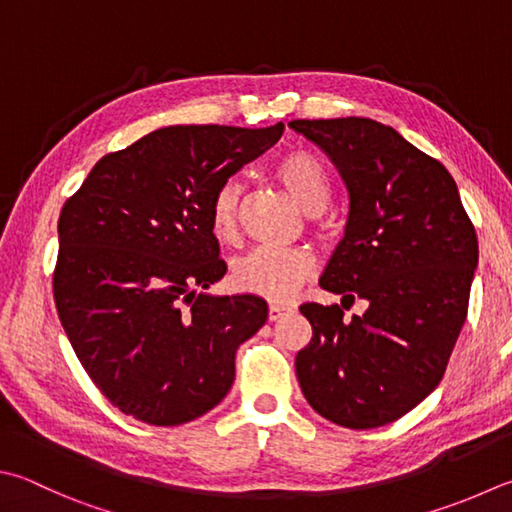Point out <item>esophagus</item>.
Listing matches in <instances>:
<instances>
[{
	"label": "esophagus",
	"mask_w": 512,
	"mask_h": 512,
	"mask_svg": "<svg viewBox=\"0 0 512 512\" xmlns=\"http://www.w3.org/2000/svg\"><path fill=\"white\" fill-rule=\"evenodd\" d=\"M287 312H289V307L272 303V305H269V321H278V318H281Z\"/></svg>",
	"instance_id": "obj_1"
}]
</instances>
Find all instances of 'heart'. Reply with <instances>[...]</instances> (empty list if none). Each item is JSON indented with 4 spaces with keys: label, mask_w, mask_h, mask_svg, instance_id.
Returning a JSON list of instances; mask_svg holds the SVG:
<instances>
[{
    "label": "heart",
    "mask_w": 512,
    "mask_h": 512,
    "mask_svg": "<svg viewBox=\"0 0 512 512\" xmlns=\"http://www.w3.org/2000/svg\"><path fill=\"white\" fill-rule=\"evenodd\" d=\"M272 176L305 214L316 216L330 205L332 180L325 165L307 151H289L278 158ZM243 185L227 178L216 187L209 202V225L220 243H234L238 236V207ZM314 272V258L305 249L258 247L231 265V283L240 292L263 296L267 301H287Z\"/></svg>",
    "instance_id": "heart-1"
}]
</instances>
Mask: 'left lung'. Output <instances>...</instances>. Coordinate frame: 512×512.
Masks as SVG:
<instances>
[{
    "instance_id": "obj_1",
    "label": "left lung",
    "mask_w": 512,
    "mask_h": 512,
    "mask_svg": "<svg viewBox=\"0 0 512 512\" xmlns=\"http://www.w3.org/2000/svg\"><path fill=\"white\" fill-rule=\"evenodd\" d=\"M343 178L350 211L323 289L363 298L303 303L312 341L296 354L310 406L336 426L379 428L428 397L466 323L479 245L448 169L370 118L294 120ZM343 305V301H341Z\"/></svg>"
}]
</instances>
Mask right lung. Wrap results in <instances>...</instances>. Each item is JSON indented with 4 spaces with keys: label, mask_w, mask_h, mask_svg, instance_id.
<instances>
[{
    "label": "right lung",
    "mask_w": 512,
    "mask_h": 512,
    "mask_svg": "<svg viewBox=\"0 0 512 512\" xmlns=\"http://www.w3.org/2000/svg\"><path fill=\"white\" fill-rule=\"evenodd\" d=\"M283 129L151 131L104 156L62 207L57 314L86 374L129 417L180 426L234 383L236 350L265 325L267 303L207 292L227 272L209 202Z\"/></svg>",
    "instance_id": "1"
}]
</instances>
